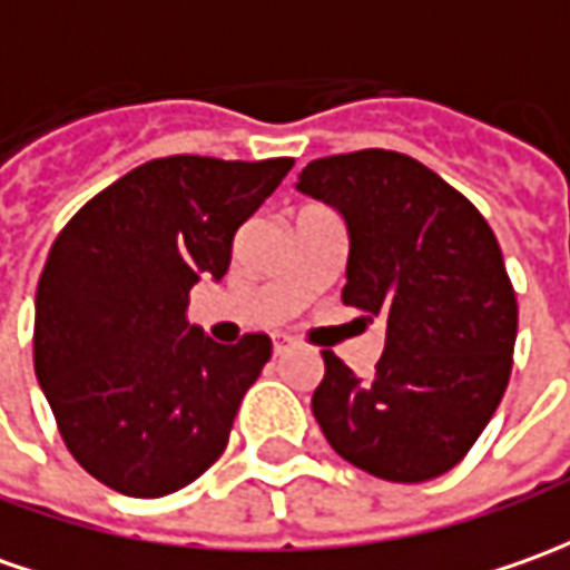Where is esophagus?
Wrapping results in <instances>:
<instances>
[{"mask_svg":"<svg viewBox=\"0 0 570 570\" xmlns=\"http://www.w3.org/2000/svg\"><path fill=\"white\" fill-rule=\"evenodd\" d=\"M289 350H293V340H286V336L274 340V355H286Z\"/></svg>","mask_w":570,"mask_h":570,"instance_id":"34e87169","label":"esophagus"}]
</instances>
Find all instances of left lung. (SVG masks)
I'll return each instance as SVG.
<instances>
[{"instance_id":"obj_1","label":"left lung","mask_w":570,"mask_h":570,"mask_svg":"<svg viewBox=\"0 0 570 570\" xmlns=\"http://www.w3.org/2000/svg\"><path fill=\"white\" fill-rule=\"evenodd\" d=\"M305 196L350 224L343 302L386 321L371 377L324 350L312 396L346 462L393 483L446 474L478 443L512 377L518 296L478 205L393 149L327 155L299 174Z\"/></svg>"}]
</instances>
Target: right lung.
<instances>
[{
    "label": "right lung",
    "mask_w": 570,
    "mask_h": 570,
    "mask_svg": "<svg viewBox=\"0 0 570 570\" xmlns=\"http://www.w3.org/2000/svg\"><path fill=\"white\" fill-rule=\"evenodd\" d=\"M293 158H153L96 193L56 236L37 284L33 371L90 478L155 499L218 462L268 334L220 346L187 324L193 284L224 277L239 224Z\"/></svg>",
    "instance_id": "1"
}]
</instances>
